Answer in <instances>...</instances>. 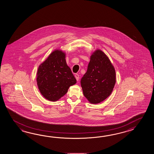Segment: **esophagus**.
<instances>
[{"label":"esophagus","instance_id":"1","mask_svg":"<svg viewBox=\"0 0 154 154\" xmlns=\"http://www.w3.org/2000/svg\"><path fill=\"white\" fill-rule=\"evenodd\" d=\"M75 77L76 80H77V81H78L79 79V74H75Z\"/></svg>","mask_w":154,"mask_h":154}]
</instances>
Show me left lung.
<instances>
[{
  "mask_svg": "<svg viewBox=\"0 0 154 154\" xmlns=\"http://www.w3.org/2000/svg\"><path fill=\"white\" fill-rule=\"evenodd\" d=\"M80 82L84 95L91 103H100L111 95L116 84V71L101 50L92 53Z\"/></svg>",
  "mask_w": 154,
  "mask_h": 154,
  "instance_id": "8db88e82",
  "label": "left lung"
}]
</instances>
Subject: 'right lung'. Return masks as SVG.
Returning a JSON list of instances; mask_svg holds the SVG:
<instances>
[{
    "mask_svg": "<svg viewBox=\"0 0 154 154\" xmlns=\"http://www.w3.org/2000/svg\"><path fill=\"white\" fill-rule=\"evenodd\" d=\"M66 54L60 50L53 51L38 68L37 84L43 96L56 101L68 92L76 80L67 66Z\"/></svg>",
    "mask_w": 154,
    "mask_h": 154,
    "instance_id": "1",
    "label": "right lung"
}]
</instances>
